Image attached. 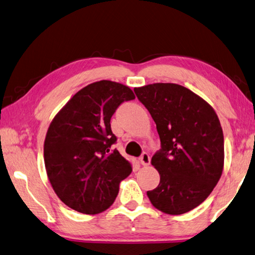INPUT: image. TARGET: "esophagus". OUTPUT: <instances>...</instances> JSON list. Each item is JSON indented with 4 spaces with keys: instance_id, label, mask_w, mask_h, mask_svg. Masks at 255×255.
Here are the masks:
<instances>
[{
    "instance_id": "1",
    "label": "esophagus",
    "mask_w": 255,
    "mask_h": 255,
    "mask_svg": "<svg viewBox=\"0 0 255 255\" xmlns=\"http://www.w3.org/2000/svg\"><path fill=\"white\" fill-rule=\"evenodd\" d=\"M140 162H141V164L144 166L150 165V162H151L150 155H148L147 153H143V154L140 156Z\"/></svg>"
}]
</instances>
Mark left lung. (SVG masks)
<instances>
[{
	"instance_id": "obj_1",
	"label": "left lung",
	"mask_w": 255,
	"mask_h": 255,
	"mask_svg": "<svg viewBox=\"0 0 255 255\" xmlns=\"http://www.w3.org/2000/svg\"><path fill=\"white\" fill-rule=\"evenodd\" d=\"M156 124L161 150L151 163L160 183L146 194L163 213L179 215L195 209L218 184L224 165V138L211 105L175 83L134 89Z\"/></svg>"
}]
</instances>
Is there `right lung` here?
<instances>
[{
  "instance_id": "obj_1",
  "label": "right lung",
  "mask_w": 255,
  "mask_h": 255,
  "mask_svg": "<svg viewBox=\"0 0 255 255\" xmlns=\"http://www.w3.org/2000/svg\"><path fill=\"white\" fill-rule=\"evenodd\" d=\"M135 99L127 85L102 80L75 93L60 110L44 141L46 174L59 199L83 214L109 209L132 166L111 145L112 115L124 101Z\"/></svg>"
}]
</instances>
